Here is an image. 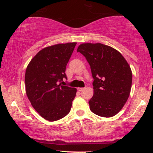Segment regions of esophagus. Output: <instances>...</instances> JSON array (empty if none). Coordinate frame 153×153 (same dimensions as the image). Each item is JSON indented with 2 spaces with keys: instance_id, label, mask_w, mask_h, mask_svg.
<instances>
[{
  "instance_id": "1",
  "label": "esophagus",
  "mask_w": 153,
  "mask_h": 153,
  "mask_svg": "<svg viewBox=\"0 0 153 153\" xmlns=\"http://www.w3.org/2000/svg\"><path fill=\"white\" fill-rule=\"evenodd\" d=\"M84 89V88H81V87H78L77 88V90H78L79 91H82Z\"/></svg>"
}]
</instances>
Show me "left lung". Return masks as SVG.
Segmentation results:
<instances>
[{
    "instance_id": "8db88e82",
    "label": "left lung",
    "mask_w": 153,
    "mask_h": 153,
    "mask_svg": "<svg viewBox=\"0 0 153 153\" xmlns=\"http://www.w3.org/2000/svg\"><path fill=\"white\" fill-rule=\"evenodd\" d=\"M90 65L93 96L90 110L100 117L115 115L124 106L132 86V71L117 50L101 43H83L77 49Z\"/></svg>"
}]
</instances>
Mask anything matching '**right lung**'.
<instances>
[{
    "instance_id": "add662e5",
    "label": "right lung",
    "mask_w": 153,
    "mask_h": 153,
    "mask_svg": "<svg viewBox=\"0 0 153 153\" xmlns=\"http://www.w3.org/2000/svg\"><path fill=\"white\" fill-rule=\"evenodd\" d=\"M76 44L45 47L27 65L25 76L27 97L33 108L47 120L62 119L71 111L77 89L60 82L67 79L66 67Z\"/></svg>"
}]
</instances>
